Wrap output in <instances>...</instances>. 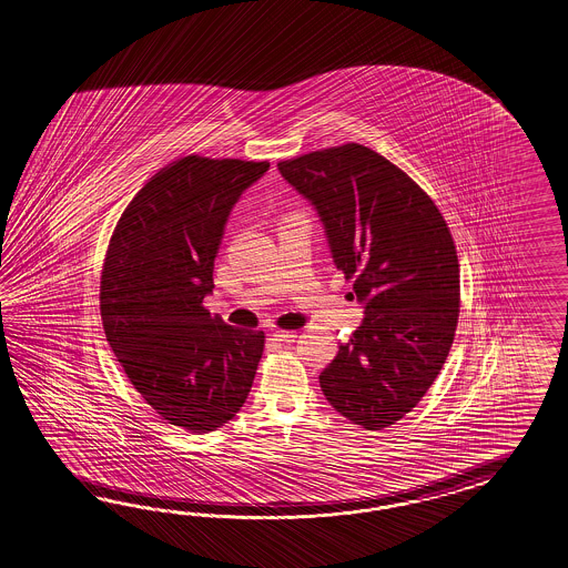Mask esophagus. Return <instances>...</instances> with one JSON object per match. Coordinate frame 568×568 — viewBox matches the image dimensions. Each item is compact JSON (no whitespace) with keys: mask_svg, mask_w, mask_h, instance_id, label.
Masks as SVG:
<instances>
[{"mask_svg":"<svg viewBox=\"0 0 568 568\" xmlns=\"http://www.w3.org/2000/svg\"><path fill=\"white\" fill-rule=\"evenodd\" d=\"M271 336H273V341H278V343H293L297 338V334L290 333V331H275Z\"/></svg>","mask_w":568,"mask_h":568,"instance_id":"1","label":"esophagus"}]
</instances>
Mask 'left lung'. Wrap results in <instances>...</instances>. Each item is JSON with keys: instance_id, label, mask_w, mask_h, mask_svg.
Returning <instances> with one entry per match:
<instances>
[{"instance_id": "8db88e82", "label": "left lung", "mask_w": 568, "mask_h": 568, "mask_svg": "<svg viewBox=\"0 0 568 568\" xmlns=\"http://www.w3.org/2000/svg\"><path fill=\"white\" fill-rule=\"evenodd\" d=\"M277 168L316 209L365 314L320 387L353 425L389 427L427 394L454 343L459 264L449 227L408 174L359 143Z\"/></svg>"}]
</instances>
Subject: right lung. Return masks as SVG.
Instances as JSON below:
<instances>
[{
    "instance_id": "right-lung-1",
    "label": "right lung",
    "mask_w": 568,
    "mask_h": 568,
    "mask_svg": "<svg viewBox=\"0 0 568 568\" xmlns=\"http://www.w3.org/2000/svg\"><path fill=\"white\" fill-rule=\"evenodd\" d=\"M268 162L186 155L126 205L104 258L106 341L141 398L170 425L209 433L248 398L263 331L211 316L213 263L237 199Z\"/></svg>"
}]
</instances>
